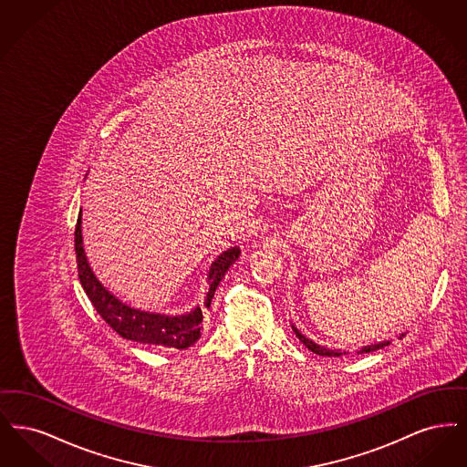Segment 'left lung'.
I'll list each match as a JSON object with an SVG mask.
<instances>
[{"mask_svg":"<svg viewBox=\"0 0 467 467\" xmlns=\"http://www.w3.org/2000/svg\"><path fill=\"white\" fill-rule=\"evenodd\" d=\"M292 331L296 333V336L306 345V348L311 350L313 354H317V356H326V357H339L341 356V352H336V350H329V348H324V347H320V345H317V343H313L311 339L308 337H305L303 334L299 333L296 327H292ZM389 345V341H383V343H377V345H369V347H364L362 350H360V354H368V352H375V350H379V348H383V347H387Z\"/></svg>","mask_w":467,"mask_h":467,"instance_id":"8db88e82","label":"left lung"}]
</instances>
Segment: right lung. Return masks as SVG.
Listing matches in <instances>:
<instances>
[{"label": "right lung", "instance_id": "1", "mask_svg": "<svg viewBox=\"0 0 467 467\" xmlns=\"http://www.w3.org/2000/svg\"><path fill=\"white\" fill-rule=\"evenodd\" d=\"M82 213L77 219L75 225V254H77V266H78V278L86 290L92 306L101 315V318L110 326L111 329L119 336L131 339L136 343L152 345V347H164V348H177L183 350L192 347L201 337V322H202V311L200 306L191 313L168 317L159 313L134 310L131 306H126L120 303L113 294L105 289L98 278L94 276L89 263L86 259V252L82 246ZM240 255V248L233 246L225 250L223 255L210 267L208 282L210 290L204 299V306L210 308V303L213 299V294L217 285L229 269L231 265Z\"/></svg>", "mask_w": 467, "mask_h": 467}]
</instances>
